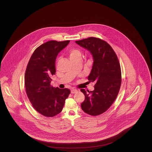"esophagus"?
<instances>
[{
    "instance_id": "obj_1",
    "label": "esophagus",
    "mask_w": 152,
    "mask_h": 152,
    "mask_svg": "<svg viewBox=\"0 0 152 152\" xmlns=\"http://www.w3.org/2000/svg\"><path fill=\"white\" fill-rule=\"evenodd\" d=\"M77 92H78V91H77V89H72L71 90V94H76V93H77Z\"/></svg>"
}]
</instances>
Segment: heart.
<instances>
[{
	"label": "heart",
	"mask_w": 152,
	"mask_h": 152,
	"mask_svg": "<svg viewBox=\"0 0 152 152\" xmlns=\"http://www.w3.org/2000/svg\"><path fill=\"white\" fill-rule=\"evenodd\" d=\"M68 53L71 60H73L77 58H81V56L80 51L76 48H71L69 50Z\"/></svg>",
	"instance_id": "obj_1"
}]
</instances>
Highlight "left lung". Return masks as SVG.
Wrapping results in <instances>:
<instances>
[{"label":"left lung","mask_w":152,"mask_h":152,"mask_svg":"<svg viewBox=\"0 0 152 152\" xmlns=\"http://www.w3.org/2000/svg\"><path fill=\"white\" fill-rule=\"evenodd\" d=\"M90 52L94 63L88 79L94 82V89L88 92L81 89L85 100L81 104L83 110L91 116L101 115L116 100L121 83L120 65L117 55L106 42L91 37L75 42Z\"/></svg>","instance_id":"1"}]
</instances>
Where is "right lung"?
I'll return each mask as SVG.
<instances>
[{"label":"right lung","mask_w":152,"mask_h":152,"mask_svg":"<svg viewBox=\"0 0 152 152\" xmlns=\"http://www.w3.org/2000/svg\"><path fill=\"white\" fill-rule=\"evenodd\" d=\"M69 40L48 41L37 47L29 59L25 73L26 93L34 108L42 115L53 117L63 108L71 91L67 88L51 87V77L55 75L58 53Z\"/></svg>","instance_id":"1"}]
</instances>
